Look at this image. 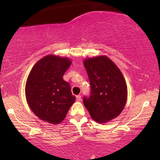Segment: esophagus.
Wrapping results in <instances>:
<instances>
[{
  "label": "esophagus",
  "instance_id": "obj_1",
  "mask_svg": "<svg viewBox=\"0 0 160 160\" xmlns=\"http://www.w3.org/2000/svg\"><path fill=\"white\" fill-rule=\"evenodd\" d=\"M82 100V97L80 95H77L76 96V101L77 102H80Z\"/></svg>",
  "mask_w": 160,
  "mask_h": 160
}]
</instances>
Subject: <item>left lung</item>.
<instances>
[{
	"label": "left lung",
	"mask_w": 160,
	"mask_h": 160,
	"mask_svg": "<svg viewBox=\"0 0 160 160\" xmlns=\"http://www.w3.org/2000/svg\"><path fill=\"white\" fill-rule=\"evenodd\" d=\"M91 85V95L84 105L94 121L104 124L117 117L125 106L128 87L117 65L107 56L84 59Z\"/></svg>",
	"instance_id": "left-lung-1"
}]
</instances>
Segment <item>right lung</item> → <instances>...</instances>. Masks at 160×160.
<instances>
[{
  "label": "right lung",
  "mask_w": 160,
  "mask_h": 160,
  "mask_svg": "<svg viewBox=\"0 0 160 160\" xmlns=\"http://www.w3.org/2000/svg\"><path fill=\"white\" fill-rule=\"evenodd\" d=\"M72 61L66 57L49 54L30 71L25 84L26 100L32 113L49 124H58L66 117L76 97L63 75Z\"/></svg>",
  "instance_id": "1"
}]
</instances>
